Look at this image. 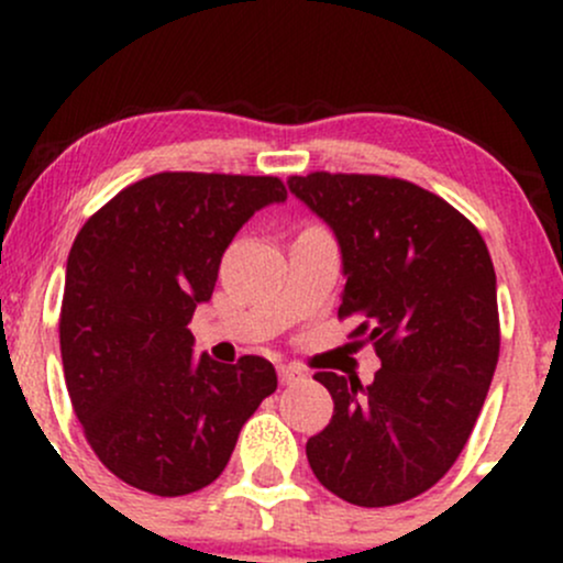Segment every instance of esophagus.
I'll use <instances>...</instances> for the list:
<instances>
[{
    "instance_id": "1",
    "label": "esophagus",
    "mask_w": 563,
    "mask_h": 563,
    "mask_svg": "<svg viewBox=\"0 0 563 563\" xmlns=\"http://www.w3.org/2000/svg\"><path fill=\"white\" fill-rule=\"evenodd\" d=\"M277 376H280V384H294V380L303 378V367L286 363V365H277Z\"/></svg>"
}]
</instances>
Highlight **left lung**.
<instances>
[{
    "instance_id": "8db88e82",
    "label": "left lung",
    "mask_w": 563,
    "mask_h": 563,
    "mask_svg": "<svg viewBox=\"0 0 563 563\" xmlns=\"http://www.w3.org/2000/svg\"><path fill=\"white\" fill-rule=\"evenodd\" d=\"M288 190L333 230L339 318L376 346L371 384L322 371L333 418L307 442L322 487L380 508L426 493L466 448L493 384L497 283L479 230L434 192L376 174L290 177Z\"/></svg>"
}]
</instances>
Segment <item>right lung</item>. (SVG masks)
<instances>
[{
  "instance_id": "right-lung-1",
  "label": "right lung",
  "mask_w": 563,
  "mask_h": 563,
  "mask_svg": "<svg viewBox=\"0 0 563 563\" xmlns=\"http://www.w3.org/2000/svg\"><path fill=\"white\" fill-rule=\"evenodd\" d=\"M283 200L277 177L164 172L121 190L76 235L63 373L84 437L121 482L161 497L206 487L277 389L264 357H196L187 322L214 294L238 230Z\"/></svg>"
}]
</instances>
